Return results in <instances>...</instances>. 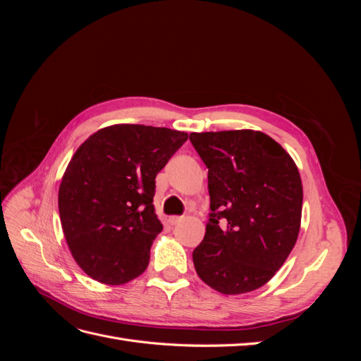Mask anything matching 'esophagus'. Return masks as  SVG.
Listing matches in <instances>:
<instances>
[{
  "mask_svg": "<svg viewBox=\"0 0 361 361\" xmlns=\"http://www.w3.org/2000/svg\"><path fill=\"white\" fill-rule=\"evenodd\" d=\"M182 220V216H178V215H171V216H169V224L170 226H174V224H178L179 221Z\"/></svg>",
  "mask_w": 361,
  "mask_h": 361,
  "instance_id": "obj_1",
  "label": "esophagus"
}]
</instances>
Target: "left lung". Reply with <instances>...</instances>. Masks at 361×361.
<instances>
[{
	"label": "left lung",
	"mask_w": 361,
	"mask_h": 361,
	"mask_svg": "<svg viewBox=\"0 0 361 361\" xmlns=\"http://www.w3.org/2000/svg\"><path fill=\"white\" fill-rule=\"evenodd\" d=\"M207 167L209 221L192 251L194 268L212 289H259L285 264L300 233L302 185L293 159L260 130L192 133Z\"/></svg>",
	"instance_id": "1"
}]
</instances>
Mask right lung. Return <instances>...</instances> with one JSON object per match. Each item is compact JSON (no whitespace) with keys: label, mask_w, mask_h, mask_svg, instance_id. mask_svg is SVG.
<instances>
[{"label":"right lung","mask_w":361,"mask_h":361,"mask_svg":"<svg viewBox=\"0 0 361 361\" xmlns=\"http://www.w3.org/2000/svg\"><path fill=\"white\" fill-rule=\"evenodd\" d=\"M187 133L113 125L90 135L63 174L59 211L76 264L105 285L143 274L162 231L154 206L155 178Z\"/></svg>","instance_id":"add662e5"}]
</instances>
